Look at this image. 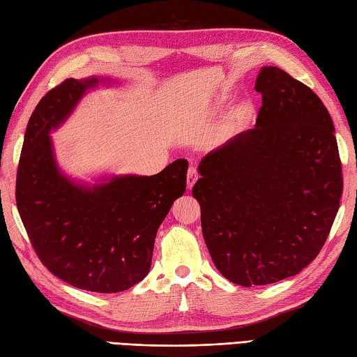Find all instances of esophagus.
<instances>
[{
    "instance_id": "34e87169",
    "label": "esophagus",
    "mask_w": 357,
    "mask_h": 357,
    "mask_svg": "<svg viewBox=\"0 0 357 357\" xmlns=\"http://www.w3.org/2000/svg\"><path fill=\"white\" fill-rule=\"evenodd\" d=\"M196 181H198V170H196L195 165H190V169H188L187 173V187L192 188Z\"/></svg>"
}]
</instances>
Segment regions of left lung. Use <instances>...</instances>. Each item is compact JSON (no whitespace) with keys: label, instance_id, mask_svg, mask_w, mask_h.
Returning a JSON list of instances; mask_svg holds the SVG:
<instances>
[{"label":"left lung","instance_id":"left-lung-1","mask_svg":"<svg viewBox=\"0 0 357 357\" xmlns=\"http://www.w3.org/2000/svg\"><path fill=\"white\" fill-rule=\"evenodd\" d=\"M255 89L256 126L201 159L192 190L213 264L241 287L304 270L328 238L344 187L319 96L275 66L262 67Z\"/></svg>","mask_w":357,"mask_h":357}]
</instances>
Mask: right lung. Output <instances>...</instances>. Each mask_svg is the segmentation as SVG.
<instances>
[{"label":"right lung","mask_w":357,"mask_h":357,"mask_svg":"<svg viewBox=\"0 0 357 357\" xmlns=\"http://www.w3.org/2000/svg\"><path fill=\"white\" fill-rule=\"evenodd\" d=\"M100 84L110 79L69 78L38 102L26 128L15 198L50 273L81 290L118 293L149 275L159 225L185 192L188 162L178 159L153 176L112 174L95 184L66 174L50 132Z\"/></svg>","instance_id":"1"}]
</instances>
